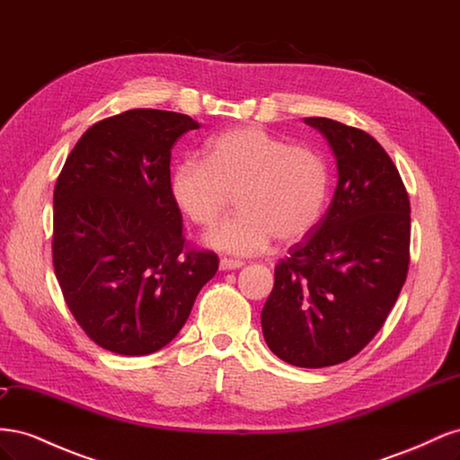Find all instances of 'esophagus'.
Wrapping results in <instances>:
<instances>
[{
	"label": "esophagus",
	"mask_w": 460,
	"mask_h": 460,
	"mask_svg": "<svg viewBox=\"0 0 460 460\" xmlns=\"http://www.w3.org/2000/svg\"><path fill=\"white\" fill-rule=\"evenodd\" d=\"M220 270H235V269H240V267H243V261H240V259H220Z\"/></svg>",
	"instance_id": "obj_1"
}]
</instances>
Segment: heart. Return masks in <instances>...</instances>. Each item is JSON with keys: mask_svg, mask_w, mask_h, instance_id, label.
<instances>
[{"mask_svg": "<svg viewBox=\"0 0 460 460\" xmlns=\"http://www.w3.org/2000/svg\"><path fill=\"white\" fill-rule=\"evenodd\" d=\"M169 193L190 222L211 226L235 193L240 211L205 235V243L235 255L309 235L324 213L328 169L311 147L294 146L261 127H238L215 136L207 161H180Z\"/></svg>", "mask_w": 460, "mask_h": 460, "instance_id": "b5f03b06", "label": "heart"}]
</instances>
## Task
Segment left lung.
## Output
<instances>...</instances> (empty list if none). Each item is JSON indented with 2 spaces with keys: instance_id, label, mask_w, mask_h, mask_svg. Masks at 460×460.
I'll return each instance as SVG.
<instances>
[{
  "instance_id": "8db88e82",
  "label": "left lung",
  "mask_w": 460,
  "mask_h": 460,
  "mask_svg": "<svg viewBox=\"0 0 460 460\" xmlns=\"http://www.w3.org/2000/svg\"><path fill=\"white\" fill-rule=\"evenodd\" d=\"M338 163L326 215L274 269L261 313L270 351L301 368L355 357L380 332L409 272L411 203L397 166L365 130L311 117Z\"/></svg>"
}]
</instances>
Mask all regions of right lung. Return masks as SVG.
<instances>
[{"label": "right lung", "mask_w": 460, "mask_h": 460, "mask_svg": "<svg viewBox=\"0 0 460 460\" xmlns=\"http://www.w3.org/2000/svg\"><path fill=\"white\" fill-rule=\"evenodd\" d=\"M188 115L132 109L95 122L53 191V269L68 311L103 349L142 357L176 338L218 257L191 249L171 193Z\"/></svg>", "instance_id": "obj_1"}]
</instances>
